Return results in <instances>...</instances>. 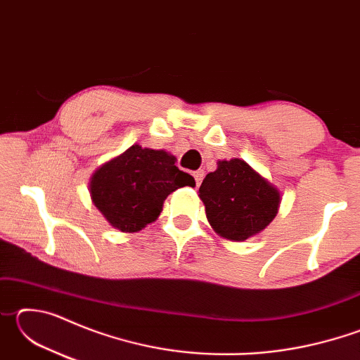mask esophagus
I'll return each instance as SVG.
<instances>
[{"label": "esophagus", "mask_w": 360, "mask_h": 360, "mask_svg": "<svg viewBox=\"0 0 360 360\" xmlns=\"http://www.w3.org/2000/svg\"><path fill=\"white\" fill-rule=\"evenodd\" d=\"M203 176H205V172H203V169H197V172H193L195 184H197V186L202 184V181H203Z\"/></svg>", "instance_id": "esophagus-1"}]
</instances>
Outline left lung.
<instances>
[{
	"mask_svg": "<svg viewBox=\"0 0 360 360\" xmlns=\"http://www.w3.org/2000/svg\"><path fill=\"white\" fill-rule=\"evenodd\" d=\"M198 192L211 227L233 241H245L264 230L281 202L276 188L240 158L219 162Z\"/></svg>",
	"mask_w": 360,
	"mask_h": 360,
	"instance_id": "1",
	"label": "left lung"
}]
</instances>
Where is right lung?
Instances as JSON below:
<instances>
[{"label":"right lung","mask_w":360,"mask_h":360,"mask_svg":"<svg viewBox=\"0 0 360 360\" xmlns=\"http://www.w3.org/2000/svg\"><path fill=\"white\" fill-rule=\"evenodd\" d=\"M174 162L165 150L131 146L96 169L90 181L92 202L112 227L129 233L141 230L158 217L169 193L195 187L192 176Z\"/></svg>","instance_id":"obj_1"}]
</instances>
